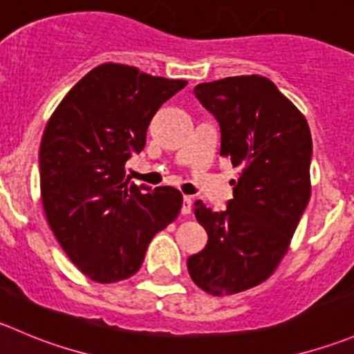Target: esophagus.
Instances as JSON below:
<instances>
[{"instance_id": "obj_1", "label": "esophagus", "mask_w": 354, "mask_h": 354, "mask_svg": "<svg viewBox=\"0 0 354 354\" xmlns=\"http://www.w3.org/2000/svg\"><path fill=\"white\" fill-rule=\"evenodd\" d=\"M192 204H194V198L185 195L183 204H181V214H190L192 212Z\"/></svg>"}]
</instances>
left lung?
Here are the masks:
<instances>
[{
    "label": "left lung",
    "mask_w": 354,
    "mask_h": 354,
    "mask_svg": "<svg viewBox=\"0 0 354 354\" xmlns=\"http://www.w3.org/2000/svg\"><path fill=\"white\" fill-rule=\"evenodd\" d=\"M194 93L219 122V153L240 173L226 211L195 202L207 243L187 266L202 290L230 296L263 283L289 250L311 195L313 142L306 118L268 77L202 82Z\"/></svg>",
    "instance_id": "8db88e82"
}]
</instances>
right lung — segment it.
<instances>
[{
	"instance_id": "1",
	"label": "right lung",
	"mask_w": 354,
	"mask_h": 354,
	"mask_svg": "<svg viewBox=\"0 0 354 354\" xmlns=\"http://www.w3.org/2000/svg\"><path fill=\"white\" fill-rule=\"evenodd\" d=\"M185 86L183 79L102 64L65 95L44 128V214L68 259L95 282L135 275L153 235L180 214V190L138 187L124 178V164L143 150L160 105Z\"/></svg>"
}]
</instances>
